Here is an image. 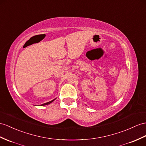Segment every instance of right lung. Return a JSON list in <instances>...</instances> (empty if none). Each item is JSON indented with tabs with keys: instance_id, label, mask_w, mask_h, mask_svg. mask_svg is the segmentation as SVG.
<instances>
[{
	"instance_id": "1",
	"label": "right lung",
	"mask_w": 146,
	"mask_h": 146,
	"mask_svg": "<svg viewBox=\"0 0 146 146\" xmlns=\"http://www.w3.org/2000/svg\"><path fill=\"white\" fill-rule=\"evenodd\" d=\"M56 100V98L55 99H54V100H51V101H50V102H47V103H45V104H42V105H41L40 106H44V105H49V104H50L51 103H52L53 101L54 100Z\"/></svg>"
}]
</instances>
